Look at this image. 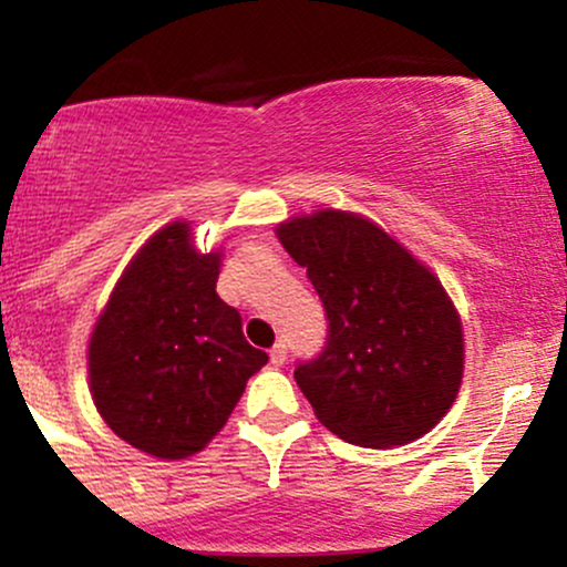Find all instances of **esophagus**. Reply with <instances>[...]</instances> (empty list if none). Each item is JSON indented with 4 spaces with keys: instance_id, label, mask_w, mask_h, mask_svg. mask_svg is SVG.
<instances>
[{
    "instance_id": "34e87169",
    "label": "esophagus",
    "mask_w": 567,
    "mask_h": 567,
    "mask_svg": "<svg viewBox=\"0 0 567 567\" xmlns=\"http://www.w3.org/2000/svg\"><path fill=\"white\" fill-rule=\"evenodd\" d=\"M269 360H271V365H275V368L285 365V360H288V347H285L282 341L275 343V347H271V351H269Z\"/></svg>"
}]
</instances>
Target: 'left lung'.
<instances>
[{"label":"left lung","mask_w":567,"mask_h":567,"mask_svg":"<svg viewBox=\"0 0 567 567\" xmlns=\"http://www.w3.org/2000/svg\"><path fill=\"white\" fill-rule=\"evenodd\" d=\"M277 237L328 317L324 349L296 368L320 424L362 447L437 426L464 379V333L440 279L357 213L290 218Z\"/></svg>","instance_id":"left-lung-1"}]
</instances>
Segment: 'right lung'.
I'll list each match as a JSON object with an SVG mask.
<instances>
[{"mask_svg":"<svg viewBox=\"0 0 567 567\" xmlns=\"http://www.w3.org/2000/svg\"><path fill=\"white\" fill-rule=\"evenodd\" d=\"M220 252L173 220L135 252L87 349L90 392L116 437L157 458L199 453L269 357L216 292Z\"/></svg>","mask_w":567,"mask_h":567,"instance_id":"add662e5","label":"right lung"}]
</instances>
